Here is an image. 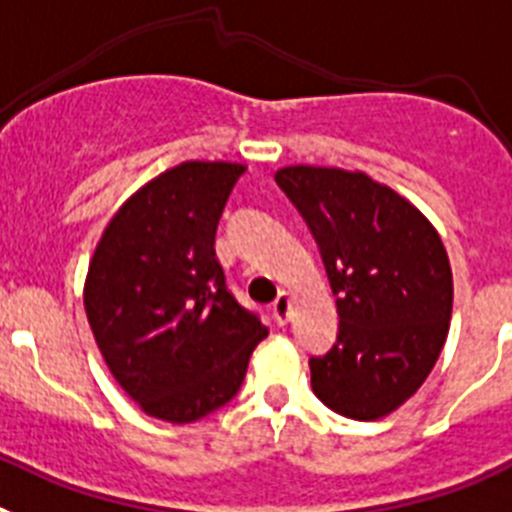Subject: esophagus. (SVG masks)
I'll return each instance as SVG.
<instances>
[{"label": "esophagus", "mask_w": 512, "mask_h": 512, "mask_svg": "<svg viewBox=\"0 0 512 512\" xmlns=\"http://www.w3.org/2000/svg\"><path fill=\"white\" fill-rule=\"evenodd\" d=\"M273 314H275V322L278 324L288 322V314H291V296H288L286 291L278 293V299L273 301Z\"/></svg>", "instance_id": "esophagus-1"}]
</instances>
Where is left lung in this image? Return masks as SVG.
Wrapping results in <instances>:
<instances>
[{"label":"left lung","instance_id":"8db88e82","mask_svg":"<svg viewBox=\"0 0 512 512\" xmlns=\"http://www.w3.org/2000/svg\"><path fill=\"white\" fill-rule=\"evenodd\" d=\"M317 242L340 330L309 358L311 389L337 415L379 420L428 379L453 309L446 247L407 198L366 172L293 164L275 172Z\"/></svg>","mask_w":512,"mask_h":512}]
</instances>
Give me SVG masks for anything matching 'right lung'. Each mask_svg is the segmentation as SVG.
Instances as JSON below:
<instances>
[{
    "label": "right lung",
    "instance_id": "right-lung-1",
    "mask_svg": "<svg viewBox=\"0 0 512 512\" xmlns=\"http://www.w3.org/2000/svg\"><path fill=\"white\" fill-rule=\"evenodd\" d=\"M244 164L182 162L118 208L84 281L115 381L159 420L195 422L239 391L268 327L226 288L216 226Z\"/></svg>",
    "mask_w": 512,
    "mask_h": 512
}]
</instances>
